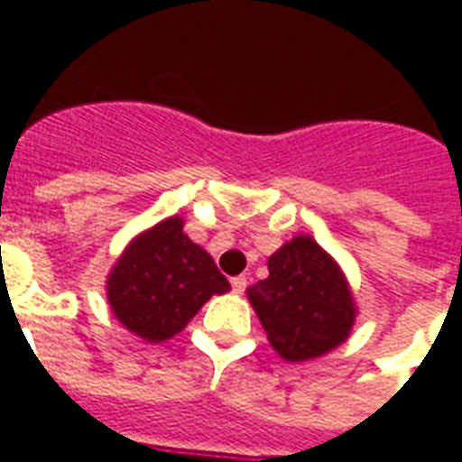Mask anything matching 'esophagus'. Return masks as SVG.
Masks as SVG:
<instances>
[{
	"label": "esophagus",
	"instance_id": "1",
	"mask_svg": "<svg viewBox=\"0 0 462 462\" xmlns=\"http://www.w3.org/2000/svg\"><path fill=\"white\" fill-rule=\"evenodd\" d=\"M232 290H235V292H239V295H242V292H245L246 290V278L245 275H237V278H232Z\"/></svg>",
	"mask_w": 462,
	"mask_h": 462
}]
</instances>
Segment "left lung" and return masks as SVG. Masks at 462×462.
Listing matches in <instances>:
<instances>
[{"mask_svg":"<svg viewBox=\"0 0 462 462\" xmlns=\"http://www.w3.org/2000/svg\"><path fill=\"white\" fill-rule=\"evenodd\" d=\"M268 343L288 362L316 359L347 340L355 300L343 271L307 235L268 259V278L246 288Z\"/></svg>","mask_w":462,"mask_h":462,"instance_id":"obj_1","label":"left lung"}]
</instances>
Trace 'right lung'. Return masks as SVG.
Wrapping results in <instances>:
<instances>
[{"mask_svg": "<svg viewBox=\"0 0 462 462\" xmlns=\"http://www.w3.org/2000/svg\"><path fill=\"white\" fill-rule=\"evenodd\" d=\"M181 227V217L172 216L141 232L107 275L112 314L148 343L180 333L210 297L230 290L210 254Z\"/></svg>", "mask_w": 462, "mask_h": 462, "instance_id": "1", "label": "right lung"}]
</instances>
